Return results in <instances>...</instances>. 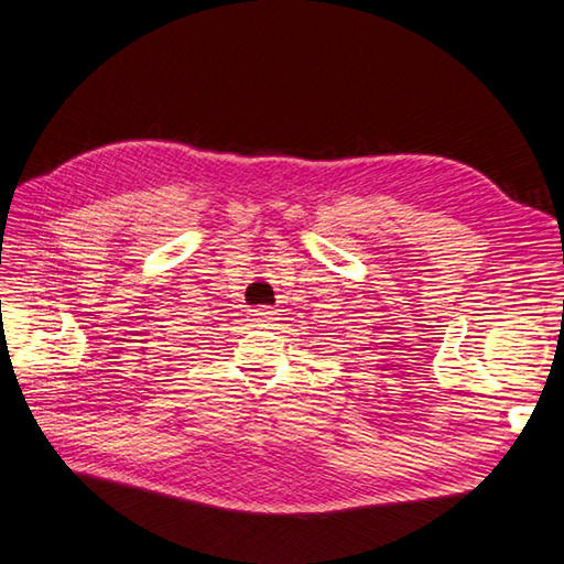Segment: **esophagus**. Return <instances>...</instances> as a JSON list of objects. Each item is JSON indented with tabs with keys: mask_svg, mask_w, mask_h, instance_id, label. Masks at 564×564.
Returning <instances> with one entry per match:
<instances>
[{
	"mask_svg": "<svg viewBox=\"0 0 564 564\" xmlns=\"http://www.w3.org/2000/svg\"><path fill=\"white\" fill-rule=\"evenodd\" d=\"M253 316L259 323H263V326H271V323L275 321V311L269 308V305H261V308L253 311Z\"/></svg>",
	"mask_w": 564,
	"mask_h": 564,
	"instance_id": "1",
	"label": "esophagus"
}]
</instances>
